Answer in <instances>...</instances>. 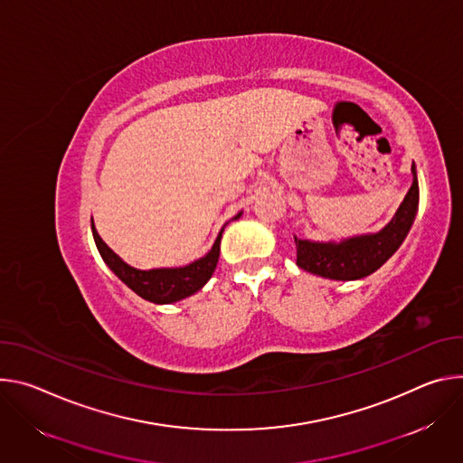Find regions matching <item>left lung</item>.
Listing matches in <instances>:
<instances>
[{
  "label": "left lung",
  "mask_w": 463,
  "mask_h": 463,
  "mask_svg": "<svg viewBox=\"0 0 463 463\" xmlns=\"http://www.w3.org/2000/svg\"><path fill=\"white\" fill-rule=\"evenodd\" d=\"M412 185L397 213L381 232L349 237L340 242H315L294 237L296 265L307 272L336 281H353L373 274L402 244L416 219L420 203L416 165H412Z\"/></svg>",
  "instance_id": "obj_1"
}]
</instances>
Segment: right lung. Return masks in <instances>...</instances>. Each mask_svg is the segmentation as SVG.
Listing matches in <instances>:
<instances>
[{"label":"right lung","instance_id":"right-lung-1","mask_svg":"<svg viewBox=\"0 0 463 463\" xmlns=\"http://www.w3.org/2000/svg\"><path fill=\"white\" fill-rule=\"evenodd\" d=\"M241 213H237L233 219L237 221ZM91 232L97 244V250L100 253L102 261H105L110 270L137 296L143 299H148L152 303H175L180 301L196 290H200L205 283L210 281L213 276L217 263H219V253H221V237L224 228L221 230L219 237L215 239L213 248L203 255V258L180 267V269H152V270H137L130 265H127L118 253H114L107 242L102 241L93 226L91 219Z\"/></svg>","mask_w":463,"mask_h":463}]
</instances>
